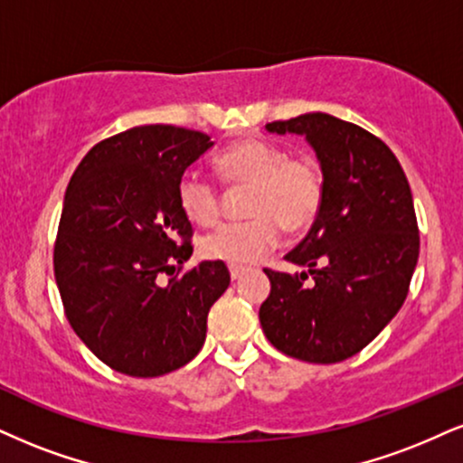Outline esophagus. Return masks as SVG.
I'll use <instances>...</instances> for the list:
<instances>
[{"label": "esophagus", "instance_id": "obj_1", "mask_svg": "<svg viewBox=\"0 0 463 463\" xmlns=\"http://www.w3.org/2000/svg\"><path fill=\"white\" fill-rule=\"evenodd\" d=\"M230 275H232L233 281H238V279L247 275V268H236V266H232V268H230Z\"/></svg>", "mask_w": 463, "mask_h": 463}]
</instances>
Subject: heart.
<instances>
[{
	"label": "heart",
	"instance_id": "obj_1",
	"mask_svg": "<svg viewBox=\"0 0 463 463\" xmlns=\"http://www.w3.org/2000/svg\"><path fill=\"white\" fill-rule=\"evenodd\" d=\"M216 169L232 186H250L249 221L227 222L202 241L208 260L236 268L258 264L281 242L283 227L302 232L316 221L324 199L322 171L309 158H289L281 146L261 139L238 141L216 158ZM178 202L188 221L214 225L222 195L213 180L188 171L178 182Z\"/></svg>",
	"mask_w": 463,
	"mask_h": 463
}]
</instances>
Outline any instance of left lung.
I'll use <instances>...</instances> for the list:
<instances>
[{
  "label": "left lung",
  "instance_id": "obj_1",
  "mask_svg": "<svg viewBox=\"0 0 463 463\" xmlns=\"http://www.w3.org/2000/svg\"><path fill=\"white\" fill-rule=\"evenodd\" d=\"M296 133L319 161L324 199L309 233L285 260L300 275L268 270L260 322L279 352L307 363H341L397 316L419 260L412 191L384 141L328 113L266 124ZM312 281H308V277Z\"/></svg>",
  "mask_w": 463,
  "mask_h": 463
}]
</instances>
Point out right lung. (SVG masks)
I'll list each match as a JSON object with an SVG mask.
<instances>
[{
  "label": "right lung",
  "mask_w": 463,
  "mask_h": 463,
  "mask_svg": "<svg viewBox=\"0 0 463 463\" xmlns=\"http://www.w3.org/2000/svg\"><path fill=\"white\" fill-rule=\"evenodd\" d=\"M213 146L199 130L135 127L96 144L68 182L55 281L74 333L119 373L156 378L193 361L230 285L222 261L174 275L193 253L178 182Z\"/></svg>",
  "instance_id": "1"
}]
</instances>
